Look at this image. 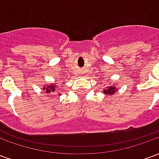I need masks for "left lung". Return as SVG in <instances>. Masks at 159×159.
Returning <instances> with one entry per match:
<instances>
[{"label":"left lung","mask_w":159,"mask_h":159,"mask_svg":"<svg viewBox=\"0 0 159 159\" xmlns=\"http://www.w3.org/2000/svg\"><path fill=\"white\" fill-rule=\"evenodd\" d=\"M115 91H116V89L114 87H109L107 89H104V93L106 94H112L115 93Z\"/></svg>","instance_id":"obj_1"}]
</instances>
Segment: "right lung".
Wrapping results in <instances>:
<instances>
[{
    "instance_id": "1",
    "label": "right lung",
    "mask_w": 159,
    "mask_h": 159,
    "mask_svg": "<svg viewBox=\"0 0 159 159\" xmlns=\"http://www.w3.org/2000/svg\"><path fill=\"white\" fill-rule=\"evenodd\" d=\"M55 85H49L44 88V89L46 90V92L50 94H52L53 93H55Z\"/></svg>"
}]
</instances>
